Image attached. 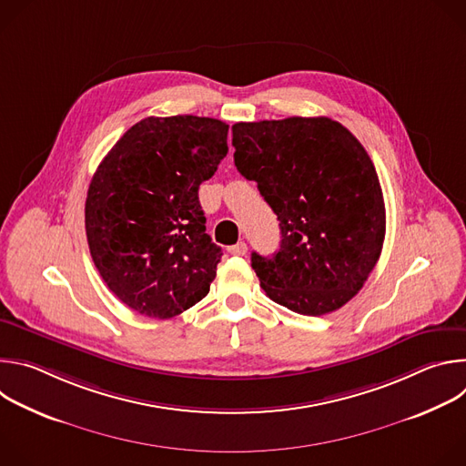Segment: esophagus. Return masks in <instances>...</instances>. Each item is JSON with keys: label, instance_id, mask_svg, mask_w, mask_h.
Listing matches in <instances>:
<instances>
[{"label": "esophagus", "instance_id": "obj_1", "mask_svg": "<svg viewBox=\"0 0 466 466\" xmlns=\"http://www.w3.org/2000/svg\"><path fill=\"white\" fill-rule=\"evenodd\" d=\"M227 250H228L232 256H245V254H247V243H245V241H239V243H236V245H230Z\"/></svg>", "mask_w": 466, "mask_h": 466}]
</instances>
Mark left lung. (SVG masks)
Returning <instances> with one entry per match:
<instances>
[{"mask_svg":"<svg viewBox=\"0 0 466 466\" xmlns=\"http://www.w3.org/2000/svg\"><path fill=\"white\" fill-rule=\"evenodd\" d=\"M232 146L238 171L280 221V248L250 256L265 295L311 317L345 306L385 238L381 186L363 146L334 119L299 116L236 123Z\"/></svg>","mask_w":466,"mask_h":466,"instance_id":"8db88e82","label":"left lung"}]
</instances>
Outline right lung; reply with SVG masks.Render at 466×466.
Returning a JSON list of instances; mask_svg holds the SVG:
<instances>
[{
	"instance_id": "right-lung-1",
	"label": "right lung",
	"mask_w": 466,
	"mask_h": 466,
	"mask_svg": "<svg viewBox=\"0 0 466 466\" xmlns=\"http://www.w3.org/2000/svg\"><path fill=\"white\" fill-rule=\"evenodd\" d=\"M228 125L214 117H146L103 158L88 187L92 259L130 309L169 319L203 300L221 247L207 234L198 186L227 157Z\"/></svg>"
}]
</instances>
